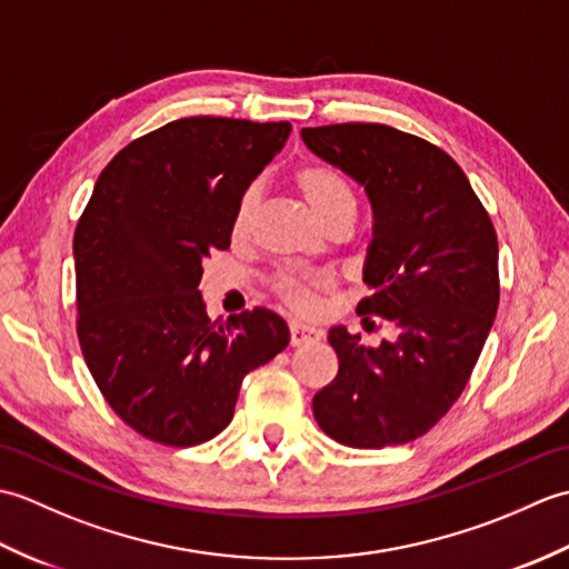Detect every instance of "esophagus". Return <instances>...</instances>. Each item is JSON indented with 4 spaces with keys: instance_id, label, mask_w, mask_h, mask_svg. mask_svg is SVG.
<instances>
[{
    "instance_id": "obj_1",
    "label": "esophagus",
    "mask_w": 569,
    "mask_h": 569,
    "mask_svg": "<svg viewBox=\"0 0 569 569\" xmlns=\"http://www.w3.org/2000/svg\"><path fill=\"white\" fill-rule=\"evenodd\" d=\"M322 337L320 330L308 328L303 322H291V347H300V345H310L318 342Z\"/></svg>"
}]
</instances>
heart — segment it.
Here are the masks:
<instances>
[{
  "mask_svg": "<svg viewBox=\"0 0 569 569\" xmlns=\"http://www.w3.org/2000/svg\"><path fill=\"white\" fill-rule=\"evenodd\" d=\"M293 186L320 224L330 222L332 217H340V214L355 217V208H357L355 192L349 188L347 180L335 171V168L318 166V163L298 168L293 173ZM259 198H261V190L257 186H251L241 192V198L237 200L234 214H232V234L237 239L249 234L253 217H257ZM328 283L330 278L322 273H286L281 278H276L273 288L286 306H291L298 312H310L318 306L316 293Z\"/></svg>",
  "mask_w": 569,
  "mask_h": 569,
  "instance_id": "b5f03b06",
  "label": "heart"
}]
</instances>
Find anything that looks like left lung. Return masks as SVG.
Segmentation results:
<instances>
[{"label": "left lung", "mask_w": 569, "mask_h": 569, "mask_svg": "<svg viewBox=\"0 0 569 569\" xmlns=\"http://www.w3.org/2000/svg\"><path fill=\"white\" fill-rule=\"evenodd\" d=\"M306 147L365 188L369 296L357 312L396 337L365 347L345 325L328 340L340 371L312 398L318 426L357 450L426 435L465 391L499 308V244L487 210L450 156L386 124L300 131Z\"/></svg>", "instance_id": "obj_1"}]
</instances>
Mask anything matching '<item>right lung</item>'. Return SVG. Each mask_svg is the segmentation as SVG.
Returning a JSON list of instances; mask_svg holds the SVG:
<instances>
[{"mask_svg":"<svg viewBox=\"0 0 569 569\" xmlns=\"http://www.w3.org/2000/svg\"><path fill=\"white\" fill-rule=\"evenodd\" d=\"M288 134V122L176 119L131 141L94 183L72 239L80 349L143 438L208 442L232 420L247 373L291 340L266 308L210 320L198 288L202 259L229 249L241 192Z\"/></svg>","mask_w":569,"mask_h":569,"instance_id":"right-lung-1","label":"right lung"}]
</instances>
